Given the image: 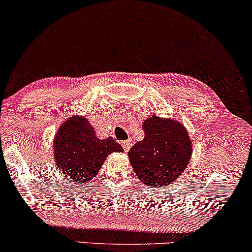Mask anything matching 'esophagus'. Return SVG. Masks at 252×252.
Returning a JSON list of instances; mask_svg holds the SVG:
<instances>
[{
	"mask_svg": "<svg viewBox=\"0 0 252 252\" xmlns=\"http://www.w3.org/2000/svg\"><path fill=\"white\" fill-rule=\"evenodd\" d=\"M122 146H123V148H124V150H125V152H128L130 147H132V140H126V141H123Z\"/></svg>",
	"mask_w": 252,
	"mask_h": 252,
	"instance_id": "1",
	"label": "esophagus"
}]
</instances>
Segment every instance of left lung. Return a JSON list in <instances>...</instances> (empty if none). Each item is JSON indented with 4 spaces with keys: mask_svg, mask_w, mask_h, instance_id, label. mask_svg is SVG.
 Instances as JSON below:
<instances>
[{
    "mask_svg": "<svg viewBox=\"0 0 252 252\" xmlns=\"http://www.w3.org/2000/svg\"><path fill=\"white\" fill-rule=\"evenodd\" d=\"M145 138L128 152L140 181L148 186L169 185L183 174L191 158L189 134L175 120L153 116L142 124Z\"/></svg>",
    "mask_w": 252,
    "mask_h": 252,
    "instance_id": "1",
    "label": "left lung"
}]
</instances>
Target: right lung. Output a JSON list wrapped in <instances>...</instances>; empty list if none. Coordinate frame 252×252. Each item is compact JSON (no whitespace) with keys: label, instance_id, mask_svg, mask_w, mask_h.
<instances>
[{"label":"right lung","instance_id":"obj_1","mask_svg":"<svg viewBox=\"0 0 252 252\" xmlns=\"http://www.w3.org/2000/svg\"><path fill=\"white\" fill-rule=\"evenodd\" d=\"M123 147L112 138L99 140L84 117H71L58 130L54 158L62 175L76 183H87L102 168L104 159Z\"/></svg>","mask_w":252,"mask_h":252}]
</instances>
